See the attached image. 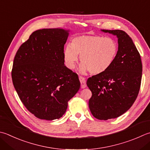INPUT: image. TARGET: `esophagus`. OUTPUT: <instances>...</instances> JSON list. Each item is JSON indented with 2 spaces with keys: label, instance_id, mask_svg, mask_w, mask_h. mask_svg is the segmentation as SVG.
<instances>
[{
  "label": "esophagus",
  "instance_id": "34e87169",
  "mask_svg": "<svg viewBox=\"0 0 150 150\" xmlns=\"http://www.w3.org/2000/svg\"><path fill=\"white\" fill-rule=\"evenodd\" d=\"M79 80L81 82V88H84L86 87V79H85L83 77H79Z\"/></svg>",
  "mask_w": 150,
  "mask_h": 150
}]
</instances>
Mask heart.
<instances>
[{
    "label": "heart",
    "mask_w": 150,
    "mask_h": 150,
    "mask_svg": "<svg viewBox=\"0 0 150 150\" xmlns=\"http://www.w3.org/2000/svg\"><path fill=\"white\" fill-rule=\"evenodd\" d=\"M118 51L116 41L110 37L99 35H81L71 40V45L65 47L64 62L69 69H74L78 55L82 62L79 71L84 73L101 74L112 66Z\"/></svg>",
    "instance_id": "b5f03b06"
}]
</instances>
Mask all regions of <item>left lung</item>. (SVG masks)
Masks as SVG:
<instances>
[{
    "instance_id": "8db88e82",
    "label": "left lung",
    "mask_w": 150,
    "mask_h": 150,
    "mask_svg": "<svg viewBox=\"0 0 150 150\" xmlns=\"http://www.w3.org/2000/svg\"><path fill=\"white\" fill-rule=\"evenodd\" d=\"M116 36L118 51L107 71L88 79L92 96L88 105L98 120L116 118L129 109L139 94L142 65L140 55L129 36L120 30H101Z\"/></svg>"
}]
</instances>
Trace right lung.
<instances>
[{"mask_svg": "<svg viewBox=\"0 0 150 150\" xmlns=\"http://www.w3.org/2000/svg\"><path fill=\"white\" fill-rule=\"evenodd\" d=\"M69 30L34 32L15 56L11 77L21 101L38 118L59 119L81 86L78 75L64 65Z\"/></svg>", "mask_w": 150, "mask_h": 150, "instance_id": "obj_1", "label": "right lung"}]
</instances>
